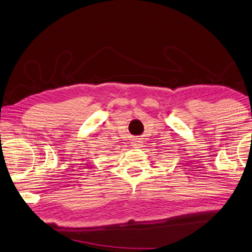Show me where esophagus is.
<instances>
[{"instance_id":"1","label":"esophagus","mask_w":252,"mask_h":252,"mask_svg":"<svg viewBox=\"0 0 252 252\" xmlns=\"http://www.w3.org/2000/svg\"><path fill=\"white\" fill-rule=\"evenodd\" d=\"M141 140L140 139H137V140H135L132 142V145H133V148H141Z\"/></svg>"}]
</instances>
